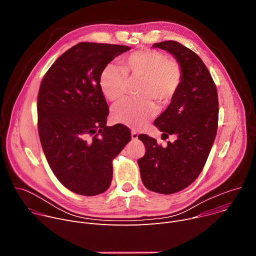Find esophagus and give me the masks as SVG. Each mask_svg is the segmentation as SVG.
Listing matches in <instances>:
<instances>
[{
  "label": "esophagus",
  "mask_w": 256,
  "mask_h": 256,
  "mask_svg": "<svg viewBox=\"0 0 256 256\" xmlns=\"http://www.w3.org/2000/svg\"><path fill=\"white\" fill-rule=\"evenodd\" d=\"M132 140H138V132H134V130L132 132Z\"/></svg>",
  "instance_id": "34e87169"
}]
</instances>
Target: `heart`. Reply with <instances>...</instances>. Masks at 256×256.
Instances as JSON below:
<instances>
[{
	"label": "heart",
	"mask_w": 256,
	"mask_h": 256,
	"mask_svg": "<svg viewBox=\"0 0 256 256\" xmlns=\"http://www.w3.org/2000/svg\"><path fill=\"white\" fill-rule=\"evenodd\" d=\"M140 79L138 94L142 97L126 99L112 112L116 122L132 128L142 126L156 114V100L168 104L177 93L184 79V70L174 58L155 50H140L120 60V66L107 64L101 72L99 84L103 95L112 102L124 97L128 80Z\"/></svg>",
	"instance_id": "1"
}]
</instances>
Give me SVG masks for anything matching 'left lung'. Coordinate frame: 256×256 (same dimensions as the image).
<instances>
[{"label": "left lung", "mask_w": 256, "mask_h": 256, "mask_svg": "<svg viewBox=\"0 0 256 256\" xmlns=\"http://www.w3.org/2000/svg\"><path fill=\"white\" fill-rule=\"evenodd\" d=\"M172 54L184 70V79L166 110L154 124L162 136L175 134L163 148L154 138L140 134L146 153L138 160L146 188L171 194L190 186L202 172L218 130V101L216 84L202 58L181 44H155Z\"/></svg>", "instance_id": "8db88e82"}]
</instances>
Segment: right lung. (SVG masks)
<instances>
[{"instance_id": "obj_1", "label": "right lung", "mask_w": 256, "mask_h": 256, "mask_svg": "<svg viewBox=\"0 0 256 256\" xmlns=\"http://www.w3.org/2000/svg\"><path fill=\"white\" fill-rule=\"evenodd\" d=\"M126 46L80 42L44 75L38 96V126L48 163L60 184L81 196L110 186L112 160L130 140L128 128L107 126L109 108L100 89L103 68Z\"/></svg>"}]
</instances>
